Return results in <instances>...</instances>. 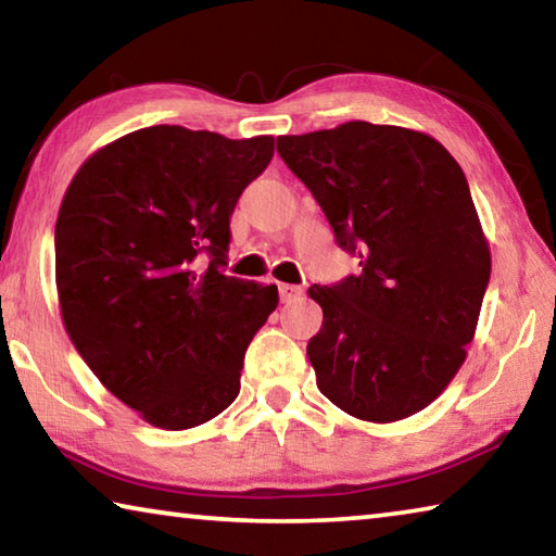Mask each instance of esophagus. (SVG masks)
Listing matches in <instances>:
<instances>
[{
	"label": "esophagus",
	"instance_id": "esophagus-1",
	"mask_svg": "<svg viewBox=\"0 0 556 556\" xmlns=\"http://www.w3.org/2000/svg\"><path fill=\"white\" fill-rule=\"evenodd\" d=\"M304 296V289L294 285H279V299L281 304H291V301H299Z\"/></svg>",
	"mask_w": 556,
	"mask_h": 556
}]
</instances>
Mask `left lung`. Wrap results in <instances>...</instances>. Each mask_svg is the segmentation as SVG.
Here are the masks:
<instances>
[{
  "mask_svg": "<svg viewBox=\"0 0 556 556\" xmlns=\"http://www.w3.org/2000/svg\"><path fill=\"white\" fill-rule=\"evenodd\" d=\"M277 152L361 260L308 289L324 308L306 345L318 390L375 425L412 417L464 365L491 279L464 172L425 131L361 119L277 137Z\"/></svg>",
  "mask_w": 556,
  "mask_h": 556,
  "instance_id": "1",
  "label": "left lung"
}]
</instances>
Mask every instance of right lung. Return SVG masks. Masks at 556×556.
<instances>
[{"instance_id":"add662e5","label":"right lung","mask_w":556,"mask_h":556,"mask_svg":"<svg viewBox=\"0 0 556 556\" xmlns=\"http://www.w3.org/2000/svg\"><path fill=\"white\" fill-rule=\"evenodd\" d=\"M271 154L267 135L154 125L98 149L63 195L65 331L96 378L159 429L230 407L244 351L279 304L275 285L223 275L235 203Z\"/></svg>"}]
</instances>
